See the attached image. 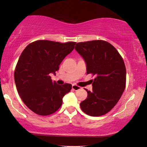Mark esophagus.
Returning a JSON list of instances; mask_svg holds the SVG:
<instances>
[{
  "label": "esophagus",
  "instance_id": "esophagus-1",
  "mask_svg": "<svg viewBox=\"0 0 147 147\" xmlns=\"http://www.w3.org/2000/svg\"><path fill=\"white\" fill-rule=\"evenodd\" d=\"M72 89H73L74 90H75V91H78V90H81L82 88L77 85H75V84H73V85H72Z\"/></svg>",
  "mask_w": 147,
  "mask_h": 147
}]
</instances>
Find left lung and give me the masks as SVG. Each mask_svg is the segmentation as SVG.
Instances as JSON below:
<instances>
[{
    "label": "left lung",
    "mask_w": 147,
    "mask_h": 147,
    "mask_svg": "<svg viewBox=\"0 0 147 147\" xmlns=\"http://www.w3.org/2000/svg\"><path fill=\"white\" fill-rule=\"evenodd\" d=\"M75 49L85 60L91 74L92 91L80 103L82 111L91 116L104 115L113 108L126 87V67L116 48L103 40L80 42Z\"/></svg>",
    "instance_id": "8db88e82"
}]
</instances>
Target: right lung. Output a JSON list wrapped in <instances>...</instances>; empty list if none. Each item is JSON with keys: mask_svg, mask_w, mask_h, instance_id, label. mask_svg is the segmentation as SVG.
I'll return each instance as SVG.
<instances>
[{"mask_svg": "<svg viewBox=\"0 0 147 147\" xmlns=\"http://www.w3.org/2000/svg\"><path fill=\"white\" fill-rule=\"evenodd\" d=\"M76 43L38 40L29 44L20 55L14 73L16 87L23 102L35 114L54 113L71 90L70 84L60 86L52 82L50 74H55Z\"/></svg>", "mask_w": 147, "mask_h": 147, "instance_id": "right-lung-1", "label": "right lung"}]
</instances>
